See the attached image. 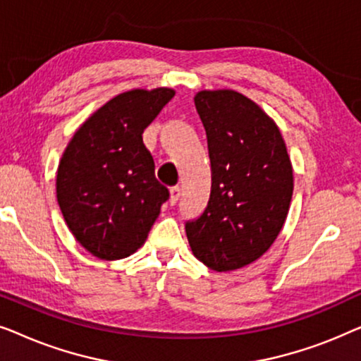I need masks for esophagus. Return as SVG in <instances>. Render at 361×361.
<instances>
[{
	"mask_svg": "<svg viewBox=\"0 0 361 361\" xmlns=\"http://www.w3.org/2000/svg\"><path fill=\"white\" fill-rule=\"evenodd\" d=\"M180 199V187L179 185H174V187H171V204L172 205H176L177 204V200Z\"/></svg>",
	"mask_w": 361,
	"mask_h": 361,
	"instance_id": "esophagus-1",
	"label": "esophagus"
}]
</instances>
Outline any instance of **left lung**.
Returning <instances> with one entry per match:
<instances>
[{
    "mask_svg": "<svg viewBox=\"0 0 361 361\" xmlns=\"http://www.w3.org/2000/svg\"><path fill=\"white\" fill-rule=\"evenodd\" d=\"M207 133L210 199L185 224L192 253L214 271H233L263 256L278 238L293 199V166L276 123L235 90L194 98Z\"/></svg>",
    "mask_w": 361,
    "mask_h": 361,
    "instance_id": "obj_1",
    "label": "left lung"
}]
</instances>
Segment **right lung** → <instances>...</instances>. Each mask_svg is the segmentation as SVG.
<instances>
[{"mask_svg": "<svg viewBox=\"0 0 361 361\" xmlns=\"http://www.w3.org/2000/svg\"><path fill=\"white\" fill-rule=\"evenodd\" d=\"M172 88L120 93L97 110L63 151L57 202L75 240L100 259H121L145 243L169 190L154 176L142 133Z\"/></svg>", "mask_w": 361, "mask_h": 361, "instance_id": "right-lung-1", "label": "right lung"}]
</instances>
